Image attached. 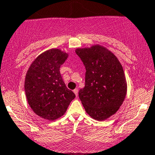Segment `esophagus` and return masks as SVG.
Masks as SVG:
<instances>
[{
	"mask_svg": "<svg viewBox=\"0 0 155 155\" xmlns=\"http://www.w3.org/2000/svg\"><path fill=\"white\" fill-rule=\"evenodd\" d=\"M73 93H74L75 95L77 97L78 96V89H74V90H73Z\"/></svg>",
	"mask_w": 155,
	"mask_h": 155,
	"instance_id": "34e87169",
	"label": "esophagus"
}]
</instances>
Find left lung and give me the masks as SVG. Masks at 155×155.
<instances>
[{"label": "left lung", "mask_w": 155, "mask_h": 155, "mask_svg": "<svg viewBox=\"0 0 155 155\" xmlns=\"http://www.w3.org/2000/svg\"><path fill=\"white\" fill-rule=\"evenodd\" d=\"M85 66V85L79 97L91 118L103 121L115 114L127 94L123 66L111 51L99 45L77 48Z\"/></svg>", "instance_id": "obj_1"}]
</instances>
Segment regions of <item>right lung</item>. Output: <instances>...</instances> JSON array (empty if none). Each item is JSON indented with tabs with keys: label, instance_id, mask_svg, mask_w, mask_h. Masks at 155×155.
<instances>
[{
	"label": "right lung",
	"instance_id": "add662e5",
	"mask_svg": "<svg viewBox=\"0 0 155 155\" xmlns=\"http://www.w3.org/2000/svg\"><path fill=\"white\" fill-rule=\"evenodd\" d=\"M68 57L60 49L46 50L35 58L26 74L24 89L29 105L35 114L49 121L63 116L76 97L60 73Z\"/></svg>",
	"mask_w": 155,
	"mask_h": 155
}]
</instances>
